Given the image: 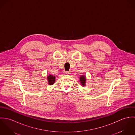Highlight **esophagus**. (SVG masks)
<instances>
[{
    "instance_id": "obj_1",
    "label": "esophagus",
    "mask_w": 135,
    "mask_h": 135,
    "mask_svg": "<svg viewBox=\"0 0 135 135\" xmlns=\"http://www.w3.org/2000/svg\"><path fill=\"white\" fill-rule=\"evenodd\" d=\"M64 73L65 74H66V75H69V74H71V72H68V71H65L64 72Z\"/></svg>"
}]
</instances>
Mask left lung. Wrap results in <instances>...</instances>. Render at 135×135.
<instances>
[{"instance_id": "obj_1", "label": "left lung", "mask_w": 135, "mask_h": 135, "mask_svg": "<svg viewBox=\"0 0 135 135\" xmlns=\"http://www.w3.org/2000/svg\"><path fill=\"white\" fill-rule=\"evenodd\" d=\"M79 81L80 83V85L83 87H85L86 86V77L84 75H81L79 76Z\"/></svg>"}]
</instances>
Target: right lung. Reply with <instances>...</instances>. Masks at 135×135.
<instances>
[{
	"mask_svg": "<svg viewBox=\"0 0 135 135\" xmlns=\"http://www.w3.org/2000/svg\"><path fill=\"white\" fill-rule=\"evenodd\" d=\"M48 83L49 85H52L55 84V81H56V77L51 74H49L47 75V77Z\"/></svg>",
	"mask_w": 135,
	"mask_h": 135,
	"instance_id": "1",
	"label": "right lung"
}]
</instances>
